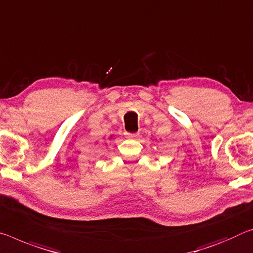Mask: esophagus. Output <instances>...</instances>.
Returning <instances> with one entry per match:
<instances>
[{"mask_svg":"<svg viewBox=\"0 0 253 253\" xmlns=\"http://www.w3.org/2000/svg\"><path fill=\"white\" fill-rule=\"evenodd\" d=\"M125 135H126V137H128V138H137L138 137V134H136V133H125Z\"/></svg>","mask_w":253,"mask_h":253,"instance_id":"obj_1","label":"esophagus"}]
</instances>
